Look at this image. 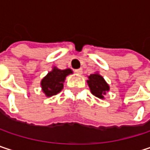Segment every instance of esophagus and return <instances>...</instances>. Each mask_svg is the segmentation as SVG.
I'll use <instances>...</instances> for the list:
<instances>
[{
  "label": "esophagus",
  "instance_id": "34e87169",
  "mask_svg": "<svg viewBox=\"0 0 150 150\" xmlns=\"http://www.w3.org/2000/svg\"><path fill=\"white\" fill-rule=\"evenodd\" d=\"M75 73H76V74H79V75H81V74H82V69H75Z\"/></svg>",
  "mask_w": 150,
  "mask_h": 150
}]
</instances>
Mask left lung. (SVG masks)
Wrapping results in <instances>:
<instances>
[{"instance_id":"left-lung-1","label":"left lung","mask_w":150,"mask_h":150,"mask_svg":"<svg viewBox=\"0 0 150 150\" xmlns=\"http://www.w3.org/2000/svg\"><path fill=\"white\" fill-rule=\"evenodd\" d=\"M88 79L87 80V83L90 88L91 93L100 99H104V96L107 92L109 91V85L107 83L104 78L98 72L91 74L88 76Z\"/></svg>"}]
</instances>
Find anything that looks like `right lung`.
<instances>
[{
	"label": "right lung",
	"instance_id": "right-lung-1",
	"mask_svg": "<svg viewBox=\"0 0 150 150\" xmlns=\"http://www.w3.org/2000/svg\"><path fill=\"white\" fill-rule=\"evenodd\" d=\"M70 74H73V71L70 69H60L56 67H53L52 70L41 81L42 91L47 97L57 95L62 90L66 77Z\"/></svg>",
	"mask_w": 150,
	"mask_h": 150
}]
</instances>
